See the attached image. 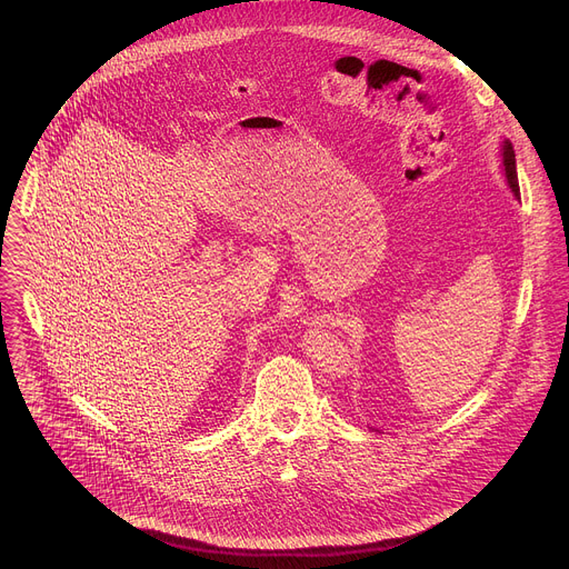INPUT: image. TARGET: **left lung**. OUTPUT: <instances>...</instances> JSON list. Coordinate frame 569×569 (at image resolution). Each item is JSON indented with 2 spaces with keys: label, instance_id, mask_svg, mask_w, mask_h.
<instances>
[{
  "label": "left lung",
  "instance_id": "1",
  "mask_svg": "<svg viewBox=\"0 0 569 569\" xmlns=\"http://www.w3.org/2000/svg\"><path fill=\"white\" fill-rule=\"evenodd\" d=\"M502 164H505V176L507 182L513 191V196L520 200V187H518V171H516V150L511 146V141L502 143Z\"/></svg>",
  "mask_w": 569,
  "mask_h": 569
}]
</instances>
